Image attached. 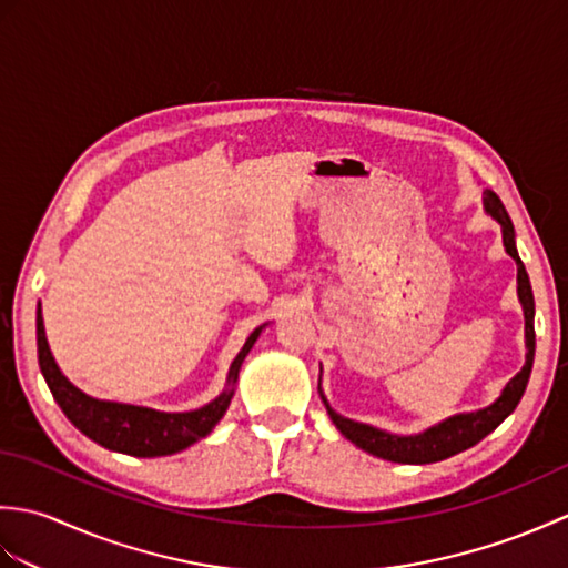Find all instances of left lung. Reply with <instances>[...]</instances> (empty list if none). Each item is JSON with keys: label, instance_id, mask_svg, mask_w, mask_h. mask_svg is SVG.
Segmentation results:
<instances>
[{"label": "left lung", "instance_id": "obj_1", "mask_svg": "<svg viewBox=\"0 0 568 568\" xmlns=\"http://www.w3.org/2000/svg\"><path fill=\"white\" fill-rule=\"evenodd\" d=\"M484 207L493 220L500 224L503 246L508 251V256L517 263V300H520L523 315H525V348H527L525 366L515 378L508 381V385H505L496 403H490L488 407H480L476 413L452 415L417 434H393V432L366 425V422H356L339 415L336 409H332L329 400L322 393V373H320V397L324 407H327V415L334 422V427L339 429L348 442L356 444L358 449H364L378 458H385V462L422 466V464H437L458 452H466L484 437H488V434L496 429L505 417L513 415V409L525 395L529 373H532V364H535V295H532V285H529V275L520 261V253H517V246H515V226L510 222L508 212H505L500 197L493 190H484Z\"/></svg>", "mask_w": 568, "mask_h": 568}]
</instances>
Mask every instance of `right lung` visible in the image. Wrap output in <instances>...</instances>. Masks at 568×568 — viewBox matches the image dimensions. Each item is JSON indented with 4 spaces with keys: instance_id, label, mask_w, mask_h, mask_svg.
Instances as JSON below:
<instances>
[{
    "instance_id": "add662e5",
    "label": "right lung",
    "mask_w": 568,
    "mask_h": 568,
    "mask_svg": "<svg viewBox=\"0 0 568 568\" xmlns=\"http://www.w3.org/2000/svg\"><path fill=\"white\" fill-rule=\"evenodd\" d=\"M263 329L265 324H261V327L251 332L246 344L241 346V352L232 361V366H229L224 390L216 395L212 403L202 405L197 409H190V413H161V409H153V407L98 400V397L75 388V385L63 376V371L58 368L55 358L51 354V346H48L41 303H39V312H36L39 366L60 409H63L65 417L84 434V437H90L92 442H98L110 452L139 456V458L171 456L187 449V446L200 442L202 437H207V434L216 427V422L224 417L229 403H232L241 364H244V358L248 356V352L253 348V344H256Z\"/></svg>"
}]
</instances>
